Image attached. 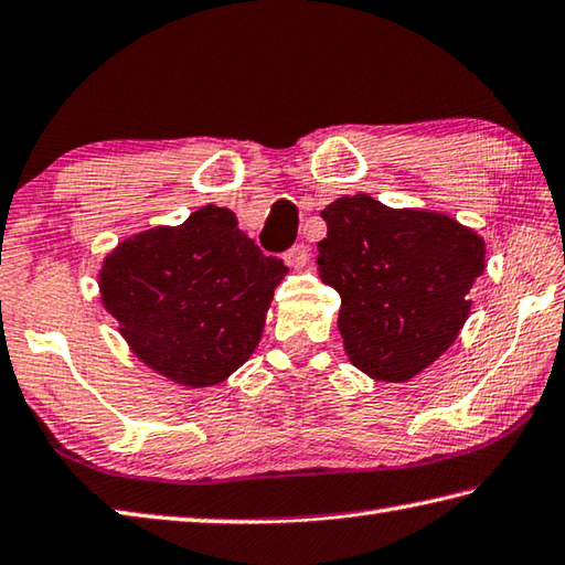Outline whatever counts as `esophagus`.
Instances as JSON below:
<instances>
[{
	"label": "esophagus",
	"instance_id": "1",
	"mask_svg": "<svg viewBox=\"0 0 565 565\" xmlns=\"http://www.w3.org/2000/svg\"><path fill=\"white\" fill-rule=\"evenodd\" d=\"M284 262L291 266V269H303L309 264V247L306 244H294V247L284 254Z\"/></svg>",
	"mask_w": 565,
	"mask_h": 565
}]
</instances>
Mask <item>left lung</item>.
Masks as SVG:
<instances>
[{
    "label": "left lung",
    "instance_id": "8db88e82",
    "mask_svg": "<svg viewBox=\"0 0 565 565\" xmlns=\"http://www.w3.org/2000/svg\"><path fill=\"white\" fill-rule=\"evenodd\" d=\"M318 276L341 294L348 361L383 383H407L457 341L487 244L443 212L387 207L371 194L321 212Z\"/></svg>",
    "mask_w": 565,
    "mask_h": 565
}]
</instances>
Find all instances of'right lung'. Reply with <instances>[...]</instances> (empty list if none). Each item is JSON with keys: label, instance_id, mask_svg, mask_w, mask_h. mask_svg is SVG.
Listing matches in <instances>:
<instances>
[{"label": "right lung", "instance_id": "add662e5", "mask_svg": "<svg viewBox=\"0 0 565 565\" xmlns=\"http://www.w3.org/2000/svg\"><path fill=\"white\" fill-rule=\"evenodd\" d=\"M286 271L239 230L237 214L204 204L175 227L158 224L110 249L98 291L140 363L178 385L212 387L256 351Z\"/></svg>", "mask_w": 565, "mask_h": 565}]
</instances>
